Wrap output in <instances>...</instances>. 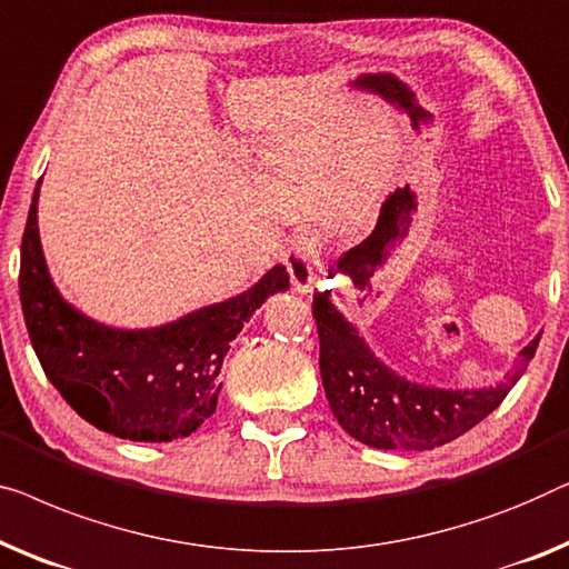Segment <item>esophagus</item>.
<instances>
[{"label": "esophagus", "instance_id": "esophagus-1", "mask_svg": "<svg viewBox=\"0 0 569 569\" xmlns=\"http://www.w3.org/2000/svg\"><path fill=\"white\" fill-rule=\"evenodd\" d=\"M318 257H320V243L310 230L292 236V241L284 251V267H287V274H290L292 287L298 292H308L312 282L318 279V264H320Z\"/></svg>", "mask_w": 569, "mask_h": 569}]
</instances>
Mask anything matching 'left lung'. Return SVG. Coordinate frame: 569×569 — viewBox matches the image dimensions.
I'll list each match as a JSON object with an SVG mask.
<instances>
[{
  "instance_id": "obj_1",
  "label": "left lung",
  "mask_w": 569,
  "mask_h": 569,
  "mask_svg": "<svg viewBox=\"0 0 569 569\" xmlns=\"http://www.w3.org/2000/svg\"><path fill=\"white\" fill-rule=\"evenodd\" d=\"M328 295H312L328 406L346 433L375 449L426 451L467 433L521 380L541 339L537 336L526 346L506 382L482 390H441L408 382L387 369Z\"/></svg>"
}]
</instances>
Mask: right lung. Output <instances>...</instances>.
Returning <instances> with one entry per match:
<instances>
[{"label":"right lung","mask_w":569,"mask_h":569,"mask_svg":"<svg viewBox=\"0 0 569 569\" xmlns=\"http://www.w3.org/2000/svg\"><path fill=\"white\" fill-rule=\"evenodd\" d=\"M32 194L20 251V302L32 349L61 398L92 426L130 441H174L216 413L230 341L290 274L269 269L251 290L174 323L122 331L81 316L48 274Z\"/></svg>","instance_id":"obj_1"}]
</instances>
